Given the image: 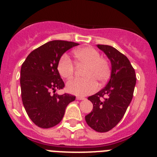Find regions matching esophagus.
I'll return each mask as SVG.
<instances>
[{"mask_svg": "<svg viewBox=\"0 0 157 157\" xmlns=\"http://www.w3.org/2000/svg\"><path fill=\"white\" fill-rule=\"evenodd\" d=\"M76 99L78 100V101H82V100H85L86 98H83V97H77V98H76Z\"/></svg>", "mask_w": 157, "mask_h": 157, "instance_id": "obj_1", "label": "esophagus"}]
</instances>
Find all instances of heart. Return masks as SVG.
Returning <instances> with one entry per match:
<instances>
[{"mask_svg": "<svg viewBox=\"0 0 157 157\" xmlns=\"http://www.w3.org/2000/svg\"><path fill=\"white\" fill-rule=\"evenodd\" d=\"M75 61L78 66H86L84 77L86 78H75L67 83V92L77 96H86L98 90V83L106 81L109 76L110 69L106 59L101 58L97 49L91 46L78 48L73 52ZM57 70L62 78L69 79L73 76L75 64L66 54L60 57L57 64Z\"/></svg>", "mask_w": 157, "mask_h": 157, "instance_id": "obj_1", "label": "heart"}]
</instances>
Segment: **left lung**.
<instances>
[{
    "label": "left lung",
    "mask_w": 157,
    "mask_h": 157,
    "mask_svg": "<svg viewBox=\"0 0 157 157\" xmlns=\"http://www.w3.org/2000/svg\"><path fill=\"white\" fill-rule=\"evenodd\" d=\"M112 65L111 77L106 86L88 100L93 111L85 116L87 124L98 132H107L122 120L133 98L136 84L135 71L126 56L106 45H98ZM106 96L104 100L101 97Z\"/></svg>",
    "instance_id": "8db88e82"
}]
</instances>
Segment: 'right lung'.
Instances as JSON below:
<instances>
[{"label": "right lung", "instance_id": "1", "mask_svg": "<svg viewBox=\"0 0 157 157\" xmlns=\"http://www.w3.org/2000/svg\"><path fill=\"white\" fill-rule=\"evenodd\" d=\"M78 43L55 40L32 51L22 64L20 86L23 106L32 122L41 128L57 125L65 109L75 97L64 94L51 95L64 87L57 70L63 53Z\"/></svg>", "mask_w": 157, "mask_h": 157}]
</instances>
